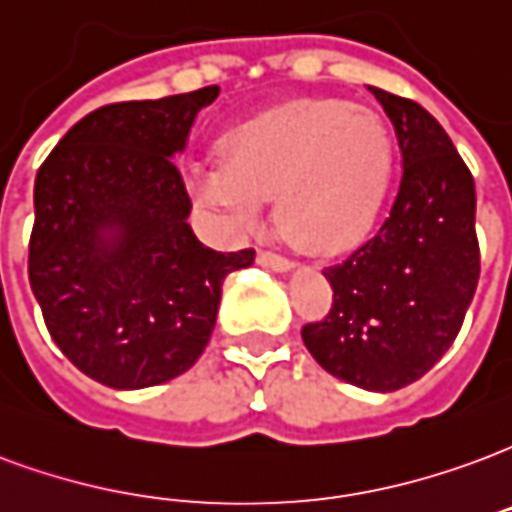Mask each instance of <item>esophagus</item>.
Returning a JSON list of instances; mask_svg holds the SVG:
<instances>
[{
  "label": "esophagus",
  "instance_id": "1",
  "mask_svg": "<svg viewBox=\"0 0 512 512\" xmlns=\"http://www.w3.org/2000/svg\"><path fill=\"white\" fill-rule=\"evenodd\" d=\"M257 263L266 268H274V271H287L290 268V260L279 252H271V249H260L257 252Z\"/></svg>",
  "mask_w": 512,
  "mask_h": 512
}]
</instances>
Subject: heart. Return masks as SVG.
Listing matches in <instances>:
<instances>
[{"label":"heart","mask_w":512,"mask_h":512,"mask_svg":"<svg viewBox=\"0 0 512 512\" xmlns=\"http://www.w3.org/2000/svg\"><path fill=\"white\" fill-rule=\"evenodd\" d=\"M219 162L192 170V195L233 230L255 227L263 198L285 238L333 255L369 230L393 170L388 124L342 100H293L241 121L219 140Z\"/></svg>","instance_id":"1"}]
</instances>
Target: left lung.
Instances as JSON below:
<instances>
[{"mask_svg": "<svg viewBox=\"0 0 512 512\" xmlns=\"http://www.w3.org/2000/svg\"><path fill=\"white\" fill-rule=\"evenodd\" d=\"M396 127L404 173L366 244L323 271L331 312L301 328L325 372L363 391L420 380L461 331L480 276L475 179L423 105L369 86Z\"/></svg>", "mask_w": 512, "mask_h": 512, "instance_id": "obj_1", "label": "left lung"}]
</instances>
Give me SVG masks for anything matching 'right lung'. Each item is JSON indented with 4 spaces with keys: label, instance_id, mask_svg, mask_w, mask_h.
<instances>
[{
    "label": "right lung",
    "instance_id": "obj_1",
    "mask_svg": "<svg viewBox=\"0 0 512 512\" xmlns=\"http://www.w3.org/2000/svg\"><path fill=\"white\" fill-rule=\"evenodd\" d=\"M217 94L102 105L37 170L29 285L56 347L108 388L187 372L211 339L225 276L255 263V249L217 252L187 225L173 157Z\"/></svg>",
    "mask_w": 512,
    "mask_h": 512
}]
</instances>
